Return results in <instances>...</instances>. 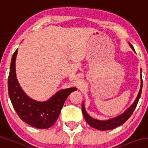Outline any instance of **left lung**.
<instances>
[{
    "instance_id": "left-lung-1",
    "label": "left lung",
    "mask_w": 148,
    "mask_h": 148,
    "mask_svg": "<svg viewBox=\"0 0 148 148\" xmlns=\"http://www.w3.org/2000/svg\"><path fill=\"white\" fill-rule=\"evenodd\" d=\"M130 46H131V48L134 51V47H133L131 44H130ZM141 80H142V81H141L140 90H139V94H138L136 101H134V103L132 104V106H131L124 113L122 114L121 115H119L118 116H116L115 118H112L111 119V120H104V121L93 119L92 117H91V116L86 113L84 108V104H82V112H83V115L84 116L85 120L86 121V123H87L91 127H92V128H95V129L101 130V131H106V130L114 129V128L120 126V125H123L124 123H125V122L130 118V116H131V114H133L134 111L135 110V108H136V106H137L138 102H139V97H140L141 96L142 89V75H141Z\"/></svg>"
}]
</instances>
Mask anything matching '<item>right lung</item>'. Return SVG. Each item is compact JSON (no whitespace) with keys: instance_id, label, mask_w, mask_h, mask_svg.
I'll use <instances>...</instances> for the list:
<instances>
[{"instance_id":"1","label":"right lung","mask_w":148,"mask_h":148,"mask_svg":"<svg viewBox=\"0 0 148 148\" xmlns=\"http://www.w3.org/2000/svg\"><path fill=\"white\" fill-rule=\"evenodd\" d=\"M17 50L12 56L8 78V91L12 106L20 118L30 125L40 129L51 128L58 119L67 97L76 88L59 91L46 102H38L28 97L22 90L16 78Z\"/></svg>"}]
</instances>
